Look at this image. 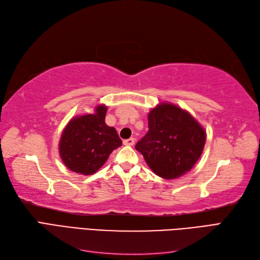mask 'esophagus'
<instances>
[{
	"instance_id": "34e87169",
	"label": "esophagus",
	"mask_w": 260,
	"mask_h": 260,
	"mask_svg": "<svg viewBox=\"0 0 260 260\" xmlns=\"http://www.w3.org/2000/svg\"><path fill=\"white\" fill-rule=\"evenodd\" d=\"M136 140L133 138H130V139H127V140H123V144L124 145H128V146H132L133 144H135Z\"/></svg>"
}]
</instances>
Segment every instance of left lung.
<instances>
[{"mask_svg": "<svg viewBox=\"0 0 260 260\" xmlns=\"http://www.w3.org/2000/svg\"><path fill=\"white\" fill-rule=\"evenodd\" d=\"M205 141V131L190 114L161 104L148 114V131L136 148L157 176L176 179L191 170Z\"/></svg>", "mask_w": 260, "mask_h": 260, "instance_id": "8db88e82", "label": "left lung"}]
</instances>
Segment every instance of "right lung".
Listing matches in <instances>:
<instances>
[{
  "label": "right lung",
  "instance_id": "obj_1",
  "mask_svg": "<svg viewBox=\"0 0 260 260\" xmlns=\"http://www.w3.org/2000/svg\"><path fill=\"white\" fill-rule=\"evenodd\" d=\"M106 107L99 106L95 114L74 118L61 135L59 154L66 166L82 175L98 171L108 156L121 146L115 128L105 123Z\"/></svg>",
  "mask_w": 260,
  "mask_h": 260
}]
</instances>
